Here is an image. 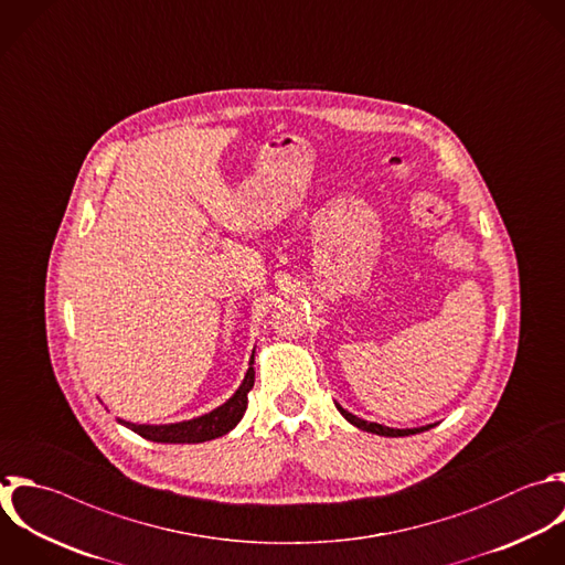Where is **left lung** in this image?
Instances as JSON below:
<instances>
[{"mask_svg":"<svg viewBox=\"0 0 565 565\" xmlns=\"http://www.w3.org/2000/svg\"><path fill=\"white\" fill-rule=\"evenodd\" d=\"M338 411L344 415L347 422H351L353 426H358L360 430H366V433H375V435H384V437H404V435H415V433H422V430H428L433 428L435 424H428V426H419V428H388V426H382V424H375V422H366V419H360L358 415L344 411L340 404H335Z\"/></svg>","mask_w":565,"mask_h":565,"instance_id":"1","label":"left lung"}]
</instances>
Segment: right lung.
Segmentation results:
<instances>
[{"label": "right lung", "mask_w": 565, "mask_h": 565, "mask_svg": "<svg viewBox=\"0 0 565 565\" xmlns=\"http://www.w3.org/2000/svg\"><path fill=\"white\" fill-rule=\"evenodd\" d=\"M254 386V353L249 360V369L245 373L243 384L238 391L218 408L188 419V422H177V424H132L119 419V424L128 426L137 435L150 439V441H161V444H199V441H210L216 439L225 433H230L245 415L247 411V393Z\"/></svg>", "instance_id": "obj_1"}]
</instances>
